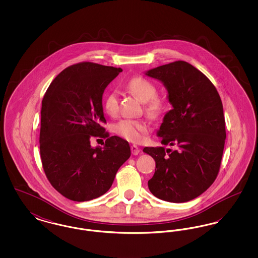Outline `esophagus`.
<instances>
[{"label":"esophagus","instance_id":"esophagus-1","mask_svg":"<svg viewBox=\"0 0 258 258\" xmlns=\"http://www.w3.org/2000/svg\"><path fill=\"white\" fill-rule=\"evenodd\" d=\"M131 151H132V154H133L134 156L138 155V154H139V152H140L139 148L137 147L136 145H133V146H131Z\"/></svg>","mask_w":258,"mask_h":258}]
</instances>
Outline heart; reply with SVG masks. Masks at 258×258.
Here are the masks:
<instances>
[{"label":"heart","instance_id":"1","mask_svg":"<svg viewBox=\"0 0 258 258\" xmlns=\"http://www.w3.org/2000/svg\"><path fill=\"white\" fill-rule=\"evenodd\" d=\"M125 87L141 101L145 102V111L151 118H158L165 110L163 98L157 96V87L141 76H135L125 82ZM103 108L109 116H116L119 111V96L115 90L109 91L103 98ZM114 132L123 139L138 143L150 132V125L143 120L124 119L116 123Z\"/></svg>","mask_w":258,"mask_h":258}]
</instances>
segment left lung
I'll list each match as a JSON object with an SVG mask.
<instances>
[{"label": "left lung", "instance_id": "1", "mask_svg": "<svg viewBox=\"0 0 258 258\" xmlns=\"http://www.w3.org/2000/svg\"><path fill=\"white\" fill-rule=\"evenodd\" d=\"M168 90L173 109L166 113L158 135L163 145L143 151L156 161L148 181L150 191L174 203L202 195L219 174L225 142V120L215 85L197 68L176 61L149 71Z\"/></svg>", "mask_w": 258, "mask_h": 258}]
</instances>
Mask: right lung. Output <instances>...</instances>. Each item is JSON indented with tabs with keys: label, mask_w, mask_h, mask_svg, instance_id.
I'll list each match as a JSON object with an SVG mask.
<instances>
[{
	"label": "right lung",
	"mask_w": 258,
	"mask_h": 258,
	"mask_svg": "<svg viewBox=\"0 0 258 258\" xmlns=\"http://www.w3.org/2000/svg\"><path fill=\"white\" fill-rule=\"evenodd\" d=\"M123 70L92 61L68 67L50 84L41 106L39 150L52 186L68 199L83 202L104 195L131 157L127 141L109 136L102 94ZM106 139L93 148V137Z\"/></svg>",
	"instance_id": "1"
}]
</instances>
